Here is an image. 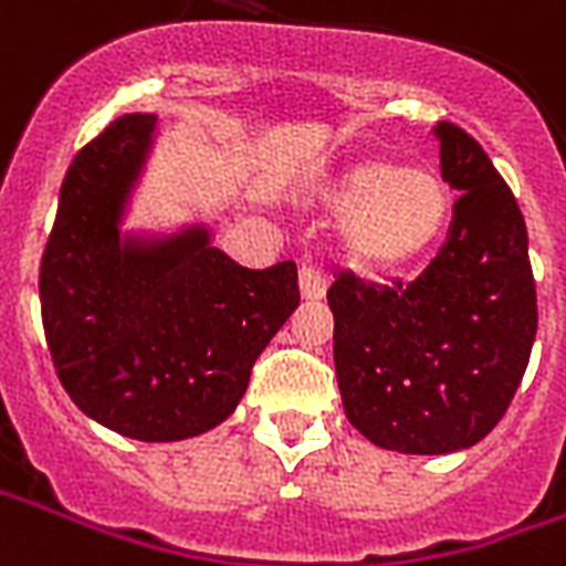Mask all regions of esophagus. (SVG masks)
<instances>
[{
  "mask_svg": "<svg viewBox=\"0 0 566 566\" xmlns=\"http://www.w3.org/2000/svg\"><path fill=\"white\" fill-rule=\"evenodd\" d=\"M300 293L302 300H323L326 296V275L312 261H305L300 266Z\"/></svg>",
  "mask_w": 566,
  "mask_h": 566,
  "instance_id": "34e87169",
  "label": "esophagus"
}]
</instances>
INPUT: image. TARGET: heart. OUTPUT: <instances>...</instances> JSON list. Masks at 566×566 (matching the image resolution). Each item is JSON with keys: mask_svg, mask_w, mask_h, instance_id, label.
<instances>
[{"mask_svg": "<svg viewBox=\"0 0 566 566\" xmlns=\"http://www.w3.org/2000/svg\"><path fill=\"white\" fill-rule=\"evenodd\" d=\"M326 196L335 210H344L340 245L361 270H391L412 261L437 240L451 210L439 175L374 157L350 163Z\"/></svg>", "mask_w": 566, "mask_h": 566, "instance_id": "1", "label": "heart"}]
</instances>
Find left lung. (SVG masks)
I'll use <instances>...</instances> for the list:
<instances>
[{
	"label": "left lung",
	"instance_id": "1",
	"mask_svg": "<svg viewBox=\"0 0 566 566\" xmlns=\"http://www.w3.org/2000/svg\"><path fill=\"white\" fill-rule=\"evenodd\" d=\"M442 180L457 189L437 258L412 282H332L335 374L350 424L374 446L448 454L511 407L537 335L528 231L484 148L439 120Z\"/></svg>",
	"mask_w": 566,
	"mask_h": 566
}]
</instances>
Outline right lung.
<instances>
[{"instance_id": "right-lung-1", "label": "right lung", "mask_w": 566, "mask_h": 566, "mask_svg": "<svg viewBox=\"0 0 566 566\" xmlns=\"http://www.w3.org/2000/svg\"><path fill=\"white\" fill-rule=\"evenodd\" d=\"M154 124L124 115L73 157L38 287L73 403L120 437L178 442L234 412L254 359L300 305V284L293 261L249 270L207 231L120 245L115 222Z\"/></svg>"}]
</instances>
